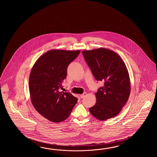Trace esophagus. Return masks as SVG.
<instances>
[{
  "label": "esophagus",
  "instance_id": "34e87169",
  "mask_svg": "<svg viewBox=\"0 0 157 157\" xmlns=\"http://www.w3.org/2000/svg\"><path fill=\"white\" fill-rule=\"evenodd\" d=\"M86 93H83L82 94H81V95H80V98H84V97L86 96Z\"/></svg>",
  "mask_w": 157,
  "mask_h": 157
}]
</instances>
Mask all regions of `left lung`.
Instances as JSON below:
<instances>
[{"label": "left lung", "mask_w": 157, "mask_h": 157, "mask_svg": "<svg viewBox=\"0 0 157 157\" xmlns=\"http://www.w3.org/2000/svg\"><path fill=\"white\" fill-rule=\"evenodd\" d=\"M83 57L98 81L104 82L95 93L96 103L89 108L98 120H107L116 117L130 97L129 74L124 60L113 50L100 48L83 50Z\"/></svg>", "instance_id": "8db88e82"}]
</instances>
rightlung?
Listing matches in <instances>:
<instances>
[{
	"mask_svg": "<svg viewBox=\"0 0 157 157\" xmlns=\"http://www.w3.org/2000/svg\"><path fill=\"white\" fill-rule=\"evenodd\" d=\"M80 53V50H49L31 69L29 82L31 101L37 112L51 122L66 120L77 103V98L58 89L62 88L68 66Z\"/></svg>",
	"mask_w": 157,
	"mask_h": 157,
	"instance_id": "1",
	"label": "right lung"
}]
</instances>
